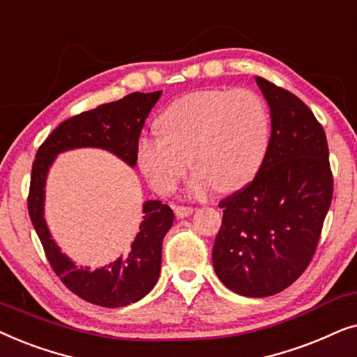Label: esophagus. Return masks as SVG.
<instances>
[{
	"label": "esophagus",
	"instance_id": "34e87169",
	"mask_svg": "<svg viewBox=\"0 0 357 357\" xmlns=\"http://www.w3.org/2000/svg\"><path fill=\"white\" fill-rule=\"evenodd\" d=\"M192 212H194V207H186V206H176V207H174V213H176V215H178L179 218L189 217Z\"/></svg>",
	"mask_w": 357,
	"mask_h": 357
}]
</instances>
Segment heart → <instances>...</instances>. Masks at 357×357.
Listing matches in <instances>:
<instances>
[{"mask_svg":"<svg viewBox=\"0 0 357 357\" xmlns=\"http://www.w3.org/2000/svg\"><path fill=\"white\" fill-rule=\"evenodd\" d=\"M158 123L163 134L137 142V161L161 194L174 191L189 163V196L204 197L215 188L236 191L255 178L268 153V109L246 89L186 94L165 109Z\"/></svg>","mask_w":357,"mask_h":357,"instance_id":"1","label":"heart"}]
</instances>
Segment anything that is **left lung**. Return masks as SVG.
Listing matches in <instances>:
<instances>
[{
  "instance_id": "obj_1",
  "label": "left lung",
  "mask_w": 357,
  "mask_h": 357,
  "mask_svg": "<svg viewBox=\"0 0 357 357\" xmlns=\"http://www.w3.org/2000/svg\"><path fill=\"white\" fill-rule=\"evenodd\" d=\"M269 106L271 137L255 179L218 204L212 263L223 286L269 297L296 282L315 253L333 197L323 127L296 94L256 76Z\"/></svg>"
}]
</instances>
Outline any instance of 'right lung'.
Instances as JSON below:
<instances>
[{"mask_svg":"<svg viewBox=\"0 0 357 357\" xmlns=\"http://www.w3.org/2000/svg\"><path fill=\"white\" fill-rule=\"evenodd\" d=\"M160 96L161 91L130 93L119 101L101 104L91 111L66 119L40 145L32 165L27 208L47 259L71 292L94 305L107 308L130 305L155 287L160 278L163 238L174 220L173 211L161 201L149 199L142 204L144 217L126 255L96 269L76 266L70 256L61 253L47 225V176L56 156L78 149L109 151L130 168H135L137 142L145 119Z\"/></svg>","mask_w":357,"mask_h":357,"instance_id":"add662e5","label":"right lung"}]
</instances>
